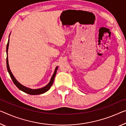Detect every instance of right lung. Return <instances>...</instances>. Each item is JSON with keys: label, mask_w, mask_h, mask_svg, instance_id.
<instances>
[{"label": "right lung", "mask_w": 126, "mask_h": 126, "mask_svg": "<svg viewBox=\"0 0 126 126\" xmlns=\"http://www.w3.org/2000/svg\"><path fill=\"white\" fill-rule=\"evenodd\" d=\"M8 46H9V39H8V43L7 44V48H6V51H7V60H6L7 67L9 75H10L12 80L13 83H14V84L16 85V86L17 87L18 89H20V90L26 93V94H32V95H36V94H44V93H45L46 92H47V91L49 90V88H51V87L52 86V85L53 84L54 79H55L56 74L58 66L56 67L55 72H54L53 75H52L51 80H50L49 83H48L47 86H46L45 87H43V88H41L39 89H36V90H32V89L27 88V87H26L22 86V84H21L20 83H19L16 79H15L14 76H13V75L12 74V72H11V70L9 69V64H8Z\"/></svg>", "instance_id": "1"}]
</instances>
